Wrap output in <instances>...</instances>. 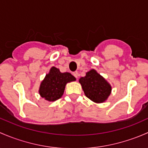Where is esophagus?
<instances>
[{"instance_id":"1","label":"esophagus","mask_w":148,"mask_h":148,"mask_svg":"<svg viewBox=\"0 0 148 148\" xmlns=\"http://www.w3.org/2000/svg\"><path fill=\"white\" fill-rule=\"evenodd\" d=\"M73 75L76 77V78H77V77H78V76H79L78 72H77V71H75V72L73 73Z\"/></svg>"}]
</instances>
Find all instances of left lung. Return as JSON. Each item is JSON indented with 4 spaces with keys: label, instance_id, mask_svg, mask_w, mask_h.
Here are the masks:
<instances>
[{
    "label": "left lung",
    "instance_id": "left-lung-1",
    "mask_svg": "<svg viewBox=\"0 0 148 148\" xmlns=\"http://www.w3.org/2000/svg\"><path fill=\"white\" fill-rule=\"evenodd\" d=\"M79 83L85 96L95 103H103L110 95L111 85L94 69L86 73L85 77H80Z\"/></svg>",
    "mask_w": 148,
    "mask_h": 148
}]
</instances>
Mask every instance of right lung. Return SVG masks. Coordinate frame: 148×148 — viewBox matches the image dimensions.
Returning a JSON list of instances; mask_svg holds the SVG:
<instances>
[{"label":"right lung","mask_w":148,"mask_h":148,"mask_svg":"<svg viewBox=\"0 0 148 148\" xmlns=\"http://www.w3.org/2000/svg\"><path fill=\"white\" fill-rule=\"evenodd\" d=\"M76 79L70 73H60L56 67H52L49 73L46 74L41 82L39 94L48 101H56L63 95L65 85Z\"/></svg>","instance_id":"1"}]
</instances>
